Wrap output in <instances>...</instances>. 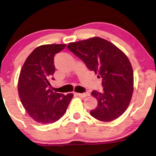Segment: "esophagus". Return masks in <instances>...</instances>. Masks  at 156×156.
Masks as SVG:
<instances>
[{
    "mask_svg": "<svg viewBox=\"0 0 156 156\" xmlns=\"http://www.w3.org/2000/svg\"><path fill=\"white\" fill-rule=\"evenodd\" d=\"M77 95H78V96L80 97V98H85L86 96H88V95H90V93L86 92V93H77Z\"/></svg>",
    "mask_w": 156,
    "mask_h": 156,
    "instance_id": "34e87169",
    "label": "esophagus"
}]
</instances>
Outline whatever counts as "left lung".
Instances as JSON below:
<instances>
[{
  "label": "left lung",
  "mask_w": 156,
  "mask_h": 156,
  "mask_svg": "<svg viewBox=\"0 0 156 156\" xmlns=\"http://www.w3.org/2000/svg\"><path fill=\"white\" fill-rule=\"evenodd\" d=\"M67 47L102 78L103 92L91 93L98 106L90 115L104 122L117 119L128 108L133 93V70L127 55L100 37L70 43Z\"/></svg>",
  "instance_id": "8db88e82"
}]
</instances>
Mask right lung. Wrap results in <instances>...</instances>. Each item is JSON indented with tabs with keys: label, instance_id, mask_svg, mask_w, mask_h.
<instances>
[{
	"label": "right lung",
	"instance_id": "obj_1",
	"mask_svg": "<svg viewBox=\"0 0 156 156\" xmlns=\"http://www.w3.org/2000/svg\"><path fill=\"white\" fill-rule=\"evenodd\" d=\"M66 44L42 45L33 50L20 70L18 92L21 103L37 123H53L63 117L73 97L48 88L55 72L54 55Z\"/></svg>",
	"mask_w": 156,
	"mask_h": 156
}]
</instances>
